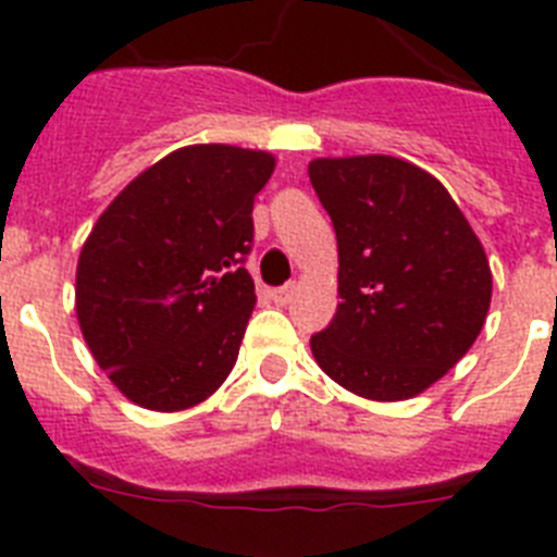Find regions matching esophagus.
Wrapping results in <instances>:
<instances>
[{"mask_svg":"<svg viewBox=\"0 0 557 557\" xmlns=\"http://www.w3.org/2000/svg\"><path fill=\"white\" fill-rule=\"evenodd\" d=\"M295 293H298V284L295 282L284 284V287H278V289H270V301L278 304V307H287V304L295 298Z\"/></svg>","mask_w":557,"mask_h":557,"instance_id":"34e87169","label":"esophagus"}]
</instances>
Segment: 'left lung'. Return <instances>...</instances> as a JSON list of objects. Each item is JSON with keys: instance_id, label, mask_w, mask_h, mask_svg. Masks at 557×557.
<instances>
[{"instance_id": "1", "label": "left lung", "mask_w": 557, "mask_h": 557, "mask_svg": "<svg viewBox=\"0 0 557 557\" xmlns=\"http://www.w3.org/2000/svg\"><path fill=\"white\" fill-rule=\"evenodd\" d=\"M337 234V314L309 339L354 396L405 401L455 368L491 307L488 256L446 186L396 156L309 161Z\"/></svg>"}]
</instances>
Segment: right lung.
<instances>
[{"instance_id":"right-lung-1","label":"right lung","mask_w":557,"mask_h":557,"mask_svg":"<svg viewBox=\"0 0 557 557\" xmlns=\"http://www.w3.org/2000/svg\"><path fill=\"white\" fill-rule=\"evenodd\" d=\"M273 170L264 150L178 147L139 172L83 243L77 323L133 405L189 410L228 379L256 304L243 268L250 211Z\"/></svg>"}]
</instances>
